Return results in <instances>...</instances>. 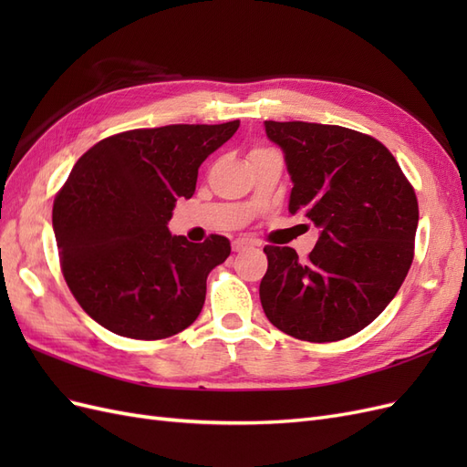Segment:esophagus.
I'll list each match as a JSON object with an SVG mask.
<instances>
[{"label": "esophagus", "mask_w": 467, "mask_h": 467, "mask_svg": "<svg viewBox=\"0 0 467 467\" xmlns=\"http://www.w3.org/2000/svg\"><path fill=\"white\" fill-rule=\"evenodd\" d=\"M249 247H253V244L249 242L247 237H237V239H234V242H232V249H234L235 253L245 251V249H249Z\"/></svg>", "instance_id": "34e87169"}]
</instances>
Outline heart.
I'll return each mask as SVG.
<instances>
[{"mask_svg": "<svg viewBox=\"0 0 467 467\" xmlns=\"http://www.w3.org/2000/svg\"><path fill=\"white\" fill-rule=\"evenodd\" d=\"M253 151H263V148H257V150H253Z\"/></svg>", "mask_w": 467, "mask_h": 467, "instance_id": "heart-1", "label": "heart"}]
</instances>
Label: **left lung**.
Segmentation results:
<instances>
[{"instance_id":"1","label":"left lung","mask_w":467,"mask_h":467,"mask_svg":"<svg viewBox=\"0 0 467 467\" xmlns=\"http://www.w3.org/2000/svg\"><path fill=\"white\" fill-rule=\"evenodd\" d=\"M292 181L290 214L319 237L306 261L266 245L259 296L276 329L302 341H341L370 325L413 263L419 206L389 150L333 124L265 120Z\"/></svg>"}]
</instances>
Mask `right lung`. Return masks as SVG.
<instances>
[{
	"instance_id": "add662e5",
	"label": "right lung",
	"mask_w": 467,
	"mask_h": 467,
	"mask_svg": "<svg viewBox=\"0 0 467 467\" xmlns=\"http://www.w3.org/2000/svg\"><path fill=\"white\" fill-rule=\"evenodd\" d=\"M223 124H169L110 136L74 165L52 208L62 273L79 306L120 337L155 341L199 317L212 268L230 242L171 235L179 199H191L199 167L235 134Z\"/></svg>"
}]
</instances>
